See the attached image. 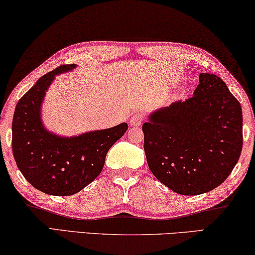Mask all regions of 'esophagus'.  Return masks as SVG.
<instances>
[{
  "instance_id": "esophagus-1",
  "label": "esophagus",
  "mask_w": 255,
  "mask_h": 255,
  "mask_svg": "<svg viewBox=\"0 0 255 255\" xmlns=\"http://www.w3.org/2000/svg\"><path fill=\"white\" fill-rule=\"evenodd\" d=\"M144 119V116L142 112H138V113H135V115H132L130 118V125L132 127H136V126H139L140 124H142V121Z\"/></svg>"
}]
</instances>
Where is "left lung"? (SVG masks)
I'll return each instance as SVG.
<instances>
[{
    "label": "left lung",
    "mask_w": 255,
    "mask_h": 255,
    "mask_svg": "<svg viewBox=\"0 0 255 255\" xmlns=\"http://www.w3.org/2000/svg\"><path fill=\"white\" fill-rule=\"evenodd\" d=\"M144 151L153 175L174 192L196 196L227 180L243 147V112L221 78L200 73L187 101L151 113Z\"/></svg>",
    "instance_id": "left-lung-1"
}]
</instances>
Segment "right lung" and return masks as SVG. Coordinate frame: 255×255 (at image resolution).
Segmentation results:
<instances>
[{
  "instance_id": "1",
  "label": "right lung",
  "mask_w": 255,
  "mask_h": 255,
  "mask_svg": "<svg viewBox=\"0 0 255 255\" xmlns=\"http://www.w3.org/2000/svg\"><path fill=\"white\" fill-rule=\"evenodd\" d=\"M62 65L37 80L16 105L12 152L22 175L47 195L72 196L100 175L108 151L127 131L126 123L103 130L62 137L48 131L41 120L45 91L57 74L72 71Z\"/></svg>"
}]
</instances>
